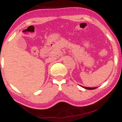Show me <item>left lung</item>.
<instances>
[{
    "mask_svg": "<svg viewBox=\"0 0 122 122\" xmlns=\"http://www.w3.org/2000/svg\"><path fill=\"white\" fill-rule=\"evenodd\" d=\"M82 87L85 88V89H96V88H97V87H93V88H89V87H85V86H81Z\"/></svg>",
    "mask_w": 122,
    "mask_h": 122,
    "instance_id": "left-lung-1",
    "label": "left lung"
}]
</instances>
